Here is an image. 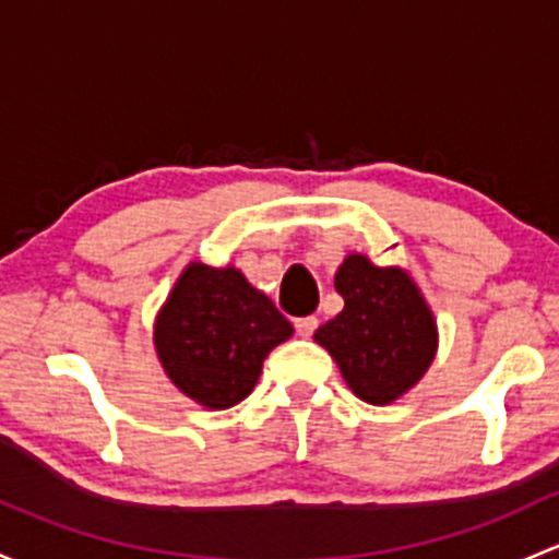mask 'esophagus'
<instances>
[{
  "label": "esophagus",
  "instance_id": "esophagus-1",
  "mask_svg": "<svg viewBox=\"0 0 559 559\" xmlns=\"http://www.w3.org/2000/svg\"><path fill=\"white\" fill-rule=\"evenodd\" d=\"M316 329H319V319L316 316H302V319L295 321V332L299 337H313Z\"/></svg>",
  "mask_w": 559,
  "mask_h": 559
}]
</instances>
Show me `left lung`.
I'll use <instances>...</instances> for the list:
<instances>
[{
    "instance_id": "obj_1",
    "label": "left lung",
    "mask_w": 559,
    "mask_h": 559,
    "mask_svg": "<svg viewBox=\"0 0 559 559\" xmlns=\"http://www.w3.org/2000/svg\"><path fill=\"white\" fill-rule=\"evenodd\" d=\"M345 308L316 329V343L337 361L345 383L369 404L407 393L437 354V324L404 270L374 267L350 254L334 275Z\"/></svg>"
}]
</instances>
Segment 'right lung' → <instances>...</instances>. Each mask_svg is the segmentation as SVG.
Returning a JSON list of instances; mask_svg holds the SVG:
<instances>
[{
	"mask_svg": "<svg viewBox=\"0 0 559 559\" xmlns=\"http://www.w3.org/2000/svg\"><path fill=\"white\" fill-rule=\"evenodd\" d=\"M292 324L235 267L190 264L155 324L168 378L198 404L227 409L257 385L262 361Z\"/></svg>",
	"mask_w": 559,
	"mask_h": 559,
	"instance_id": "right-lung-1",
	"label": "right lung"
}]
</instances>
